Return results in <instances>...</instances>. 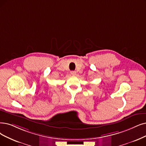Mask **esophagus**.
Segmentation results:
<instances>
[{
	"label": "esophagus",
	"mask_w": 146,
	"mask_h": 146,
	"mask_svg": "<svg viewBox=\"0 0 146 146\" xmlns=\"http://www.w3.org/2000/svg\"><path fill=\"white\" fill-rule=\"evenodd\" d=\"M76 74H77V72H75V71H74L71 72V74L72 75H76Z\"/></svg>",
	"instance_id": "1"
}]
</instances>
